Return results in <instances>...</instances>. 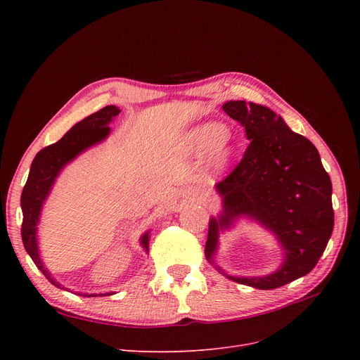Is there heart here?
I'll return each instance as SVG.
<instances>
[{"label":"heart","mask_w":360,"mask_h":360,"mask_svg":"<svg viewBox=\"0 0 360 360\" xmlns=\"http://www.w3.org/2000/svg\"><path fill=\"white\" fill-rule=\"evenodd\" d=\"M184 146L194 155L210 151V165L216 170H223L232 158L231 132L219 122H205L197 125L184 139Z\"/></svg>","instance_id":"b5f03b06"}]
</instances>
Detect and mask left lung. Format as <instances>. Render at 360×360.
Here are the masks:
<instances>
[{
	"mask_svg": "<svg viewBox=\"0 0 360 360\" xmlns=\"http://www.w3.org/2000/svg\"><path fill=\"white\" fill-rule=\"evenodd\" d=\"M223 110L245 128L250 144L232 172L216 185L224 212L209 221L205 258L213 264L219 231L238 216L254 217L277 235L285 262L270 276L228 277L262 290L285 286L308 274L327 248L334 228L330 175L315 146L271 109L231 101Z\"/></svg>",
	"mask_w": 360,
	"mask_h": 360,
	"instance_id": "obj_1",
	"label": "left lung"
}]
</instances>
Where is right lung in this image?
<instances>
[{"mask_svg":"<svg viewBox=\"0 0 360 360\" xmlns=\"http://www.w3.org/2000/svg\"><path fill=\"white\" fill-rule=\"evenodd\" d=\"M121 109L117 106H105L103 109L91 113L90 117L75 124L67 134L60 140L37 153L32 162L29 178L22 191V212H23V223H22V239L23 245L36 264V267L42 271V274L52 283L53 286L61 288L58 281L51 277V273L44 267L42 259L37 251L36 242V224L39 221V214L42 204L49 194L51 186L58 176L60 170L65 163L72 160L75 156L80 155L87 147L96 144L106 139L109 134L108 124L115 118ZM141 245L146 251H148V233H144L141 238ZM64 289V288H63ZM67 290V289H65ZM99 295H110V293H99ZM83 296H98V295H83Z\"/></svg>","mask_w":360,"mask_h":360,"instance_id":"add662e5","label":"right lung"}]
</instances>
